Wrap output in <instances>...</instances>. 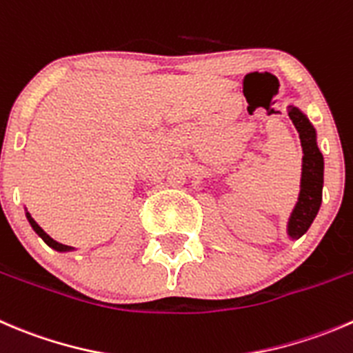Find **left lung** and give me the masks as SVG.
Returning a JSON list of instances; mask_svg holds the SVG:
<instances>
[{
  "instance_id": "left-lung-1",
  "label": "left lung",
  "mask_w": 353,
  "mask_h": 353,
  "mask_svg": "<svg viewBox=\"0 0 353 353\" xmlns=\"http://www.w3.org/2000/svg\"><path fill=\"white\" fill-rule=\"evenodd\" d=\"M288 115L295 124L302 143V181H300V194L295 208L288 219V236L299 239L307 232L310 224L316 219L323 201V183H324V159L317 148L316 129L302 110L290 105Z\"/></svg>"
}]
</instances>
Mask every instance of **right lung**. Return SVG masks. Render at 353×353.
I'll use <instances>...</instances> for the list:
<instances>
[{
	"instance_id": "obj_1",
	"label": "right lung",
	"mask_w": 353,
	"mask_h": 353,
	"mask_svg": "<svg viewBox=\"0 0 353 353\" xmlns=\"http://www.w3.org/2000/svg\"><path fill=\"white\" fill-rule=\"evenodd\" d=\"M26 215H27V221H29V224L32 225V229H34V231L37 232V236H41V238H43V241L46 243L48 246H51V248H53V250H57V252H72V250H74V248H72V246L61 245V243L54 241V239L51 238L50 234H46V232H44L43 229H41V225L37 224V222L34 221L32 217H30V214H29V212H26Z\"/></svg>"
}]
</instances>
